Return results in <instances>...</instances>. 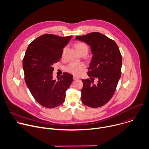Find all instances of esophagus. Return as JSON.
I'll use <instances>...</instances> for the list:
<instances>
[{
	"instance_id": "esophagus-1",
	"label": "esophagus",
	"mask_w": 149,
	"mask_h": 149,
	"mask_svg": "<svg viewBox=\"0 0 149 149\" xmlns=\"http://www.w3.org/2000/svg\"><path fill=\"white\" fill-rule=\"evenodd\" d=\"M73 79H74V80H77V79H79V78L77 76H74Z\"/></svg>"
}]
</instances>
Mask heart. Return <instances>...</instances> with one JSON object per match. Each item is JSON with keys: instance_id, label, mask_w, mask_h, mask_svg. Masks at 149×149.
<instances>
[{"instance_id": "obj_1", "label": "heart", "mask_w": 149, "mask_h": 149, "mask_svg": "<svg viewBox=\"0 0 149 149\" xmlns=\"http://www.w3.org/2000/svg\"><path fill=\"white\" fill-rule=\"evenodd\" d=\"M75 47L79 54H80L82 52L88 53V46L83 42H78V43H76ZM64 51H65V49L64 50V51L63 52V56L64 54ZM84 68H85L84 65L81 63H71L69 64L66 67V70L68 72L74 74V75H76L81 74L84 71Z\"/></svg>"}]
</instances>
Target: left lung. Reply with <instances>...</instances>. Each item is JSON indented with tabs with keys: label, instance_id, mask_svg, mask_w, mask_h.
Wrapping results in <instances>:
<instances>
[{
	"label": "left lung",
	"instance_id": "left-lung-1",
	"mask_svg": "<svg viewBox=\"0 0 149 149\" xmlns=\"http://www.w3.org/2000/svg\"><path fill=\"white\" fill-rule=\"evenodd\" d=\"M76 39L88 44L93 54L88 71L91 78L82 79V102L92 108L103 106L113 96L121 75L120 49L114 40L100 32L77 36Z\"/></svg>",
	"mask_w": 149,
	"mask_h": 149
}]
</instances>
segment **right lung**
<instances>
[{"label": "right lung", "mask_w": 149, "mask_h": 149, "mask_svg": "<svg viewBox=\"0 0 149 149\" xmlns=\"http://www.w3.org/2000/svg\"><path fill=\"white\" fill-rule=\"evenodd\" d=\"M72 37L44 34L33 40L26 50L22 60L25 83L34 99L46 108L62 104L73 81V76L67 72L57 81L52 77L53 65L61 58L63 48Z\"/></svg>", "instance_id": "1"}]
</instances>
